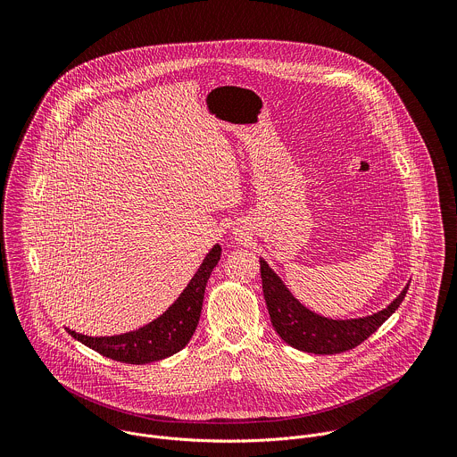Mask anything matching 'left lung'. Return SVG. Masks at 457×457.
<instances>
[{
	"instance_id": "1",
	"label": "left lung",
	"mask_w": 457,
	"mask_h": 457,
	"mask_svg": "<svg viewBox=\"0 0 457 457\" xmlns=\"http://www.w3.org/2000/svg\"><path fill=\"white\" fill-rule=\"evenodd\" d=\"M260 277L275 331L287 345L311 354H338L360 345L400 307L411 284L407 282L402 293L378 312L335 320L311 311L295 298L264 258H260Z\"/></svg>"
}]
</instances>
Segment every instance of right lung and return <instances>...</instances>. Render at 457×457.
Listing matches in <instances>:
<instances>
[{"label": "right lung", "instance_id": "obj_1", "mask_svg": "<svg viewBox=\"0 0 457 457\" xmlns=\"http://www.w3.org/2000/svg\"><path fill=\"white\" fill-rule=\"evenodd\" d=\"M220 254L222 247L215 244L179 298L159 318L143 328L115 337H87L67 328L69 335L96 353L122 363L145 365L179 353L197 329L206 284L213 268L219 264Z\"/></svg>", "mask_w": 457, "mask_h": 457}]
</instances>
